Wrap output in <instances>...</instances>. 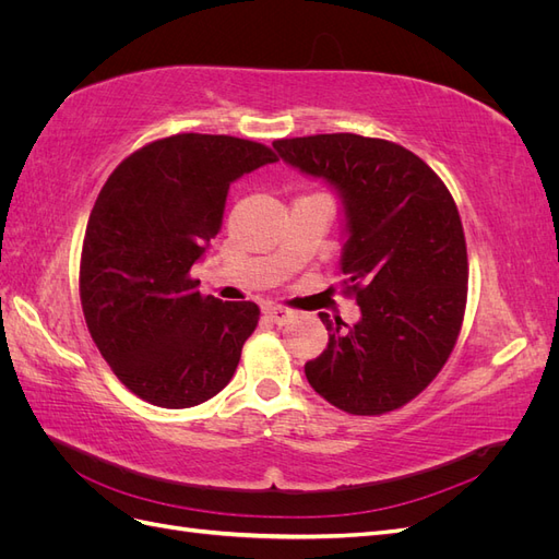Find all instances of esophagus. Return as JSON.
I'll return each mask as SVG.
<instances>
[{"mask_svg": "<svg viewBox=\"0 0 559 559\" xmlns=\"http://www.w3.org/2000/svg\"><path fill=\"white\" fill-rule=\"evenodd\" d=\"M263 314H265L270 321H275V324H286V321H289V319L294 317L292 310L280 308V306H265V308H263Z\"/></svg>", "mask_w": 559, "mask_h": 559, "instance_id": "34e87169", "label": "esophagus"}]
</instances>
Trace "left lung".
<instances>
[{"mask_svg": "<svg viewBox=\"0 0 559 559\" xmlns=\"http://www.w3.org/2000/svg\"><path fill=\"white\" fill-rule=\"evenodd\" d=\"M273 146L341 191L343 294L361 308L347 329L319 312L329 345L306 378L349 415L392 413L441 373L462 331L468 259L454 198L425 160L386 140L333 132Z\"/></svg>", "mask_w": 559, "mask_h": 559, "instance_id": "1", "label": "left lung"}]
</instances>
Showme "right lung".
<instances>
[{"instance_id": "add662e5", "label": "right lung", "mask_w": 559, "mask_h": 559, "mask_svg": "<svg viewBox=\"0 0 559 559\" xmlns=\"http://www.w3.org/2000/svg\"><path fill=\"white\" fill-rule=\"evenodd\" d=\"M275 160L259 142L179 132L134 151L99 191L79 296L95 347L134 396L193 408L235 376L261 310L202 296L191 267L222 230L230 183Z\"/></svg>"}]
</instances>
